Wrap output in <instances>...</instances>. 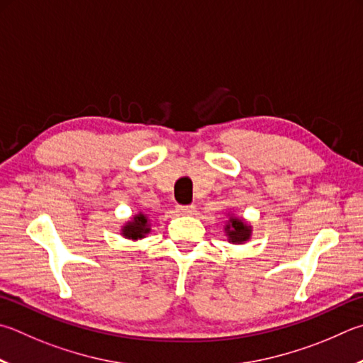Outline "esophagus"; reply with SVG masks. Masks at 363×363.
Returning a JSON list of instances; mask_svg holds the SVG:
<instances>
[{"mask_svg": "<svg viewBox=\"0 0 363 363\" xmlns=\"http://www.w3.org/2000/svg\"><path fill=\"white\" fill-rule=\"evenodd\" d=\"M195 206L194 204H187V206H177L176 208V211L179 214H182V216H192V214H195Z\"/></svg>", "mask_w": 363, "mask_h": 363, "instance_id": "34e87169", "label": "esophagus"}]
</instances>
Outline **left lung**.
<instances>
[{
	"label": "left lung",
	"mask_w": 363,
	"mask_h": 363,
	"mask_svg": "<svg viewBox=\"0 0 363 363\" xmlns=\"http://www.w3.org/2000/svg\"><path fill=\"white\" fill-rule=\"evenodd\" d=\"M223 232L227 235L228 242L232 245H245L252 236V225L241 217H236L228 213V220L225 222Z\"/></svg>",
	"instance_id": "8db88e82"
}]
</instances>
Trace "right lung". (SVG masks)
Returning a JSON list of instances; mask_svg holds the SVG:
<instances>
[{
    "instance_id": "add662e5",
    "label": "right lung",
    "mask_w": 363,
    "mask_h": 363,
    "mask_svg": "<svg viewBox=\"0 0 363 363\" xmlns=\"http://www.w3.org/2000/svg\"><path fill=\"white\" fill-rule=\"evenodd\" d=\"M150 232V222L146 214L138 213L136 216L131 217L128 222L123 223L121 230V235L127 240H143L144 236Z\"/></svg>"
}]
</instances>
